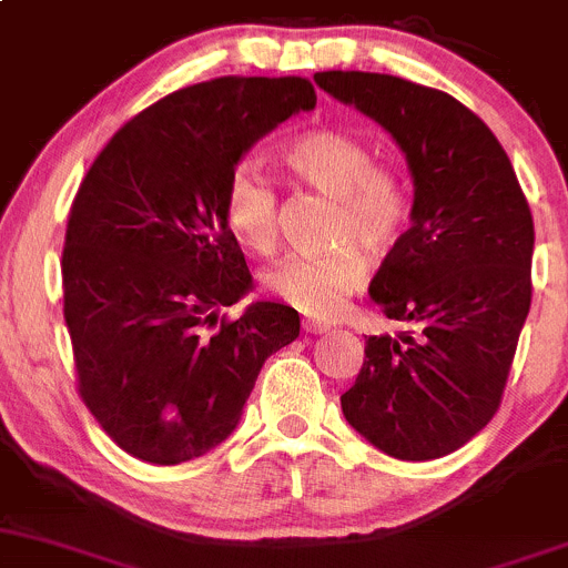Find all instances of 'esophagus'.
Instances as JSON below:
<instances>
[{
    "label": "esophagus",
    "mask_w": 568,
    "mask_h": 568,
    "mask_svg": "<svg viewBox=\"0 0 568 568\" xmlns=\"http://www.w3.org/2000/svg\"><path fill=\"white\" fill-rule=\"evenodd\" d=\"M303 331H306V333H327V331H331V325L314 323V320H306V323H303Z\"/></svg>",
    "instance_id": "esophagus-1"
}]
</instances>
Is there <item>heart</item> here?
Returning <instances> with one entry per match:
<instances>
[{"instance_id":"obj_1","label":"heart","mask_w":568,"mask_h":568,"mask_svg":"<svg viewBox=\"0 0 568 568\" xmlns=\"http://www.w3.org/2000/svg\"><path fill=\"white\" fill-rule=\"evenodd\" d=\"M282 161L301 183L333 199L331 241L338 245L323 254L284 256L265 273V286L301 314L327 320L366 282L359 250L383 256L402 241L410 221V189L396 169L374 161L364 139L333 128L295 136ZM224 215L248 248L271 251L276 245L278 196L254 163H237L226 178Z\"/></svg>"}]
</instances>
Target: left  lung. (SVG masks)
I'll return each instance as SVG.
<instances>
[{
	"instance_id": "8db88e82",
	"label": "left lung",
	"mask_w": 568,
	"mask_h": 568,
	"mask_svg": "<svg viewBox=\"0 0 568 568\" xmlns=\"http://www.w3.org/2000/svg\"><path fill=\"white\" fill-rule=\"evenodd\" d=\"M314 81L394 136L415 189L410 230L369 284L415 331L366 338L342 413L388 457H446L500 407L534 292L528 199L495 133L448 92L361 70Z\"/></svg>"
}]
</instances>
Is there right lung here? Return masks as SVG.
<instances>
[{"label": "right lung", "instance_id": "obj_1", "mask_svg": "<svg viewBox=\"0 0 568 568\" xmlns=\"http://www.w3.org/2000/svg\"><path fill=\"white\" fill-rule=\"evenodd\" d=\"M317 103L312 81L224 79L183 87L120 128L73 199L62 251L79 394L131 457L180 465L235 432L262 364L301 317L256 301L224 215L237 161Z\"/></svg>", "mask_w": 568, "mask_h": 568}]
</instances>
